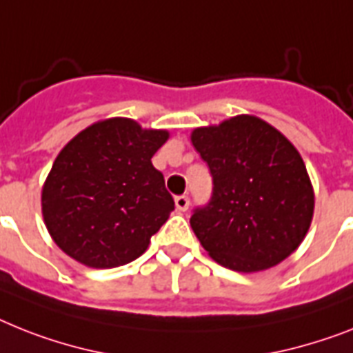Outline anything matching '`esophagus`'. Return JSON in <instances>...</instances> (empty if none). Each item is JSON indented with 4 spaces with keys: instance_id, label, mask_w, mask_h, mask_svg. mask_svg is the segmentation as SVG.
Masks as SVG:
<instances>
[{
    "instance_id": "34e87169",
    "label": "esophagus",
    "mask_w": 353,
    "mask_h": 353,
    "mask_svg": "<svg viewBox=\"0 0 353 353\" xmlns=\"http://www.w3.org/2000/svg\"><path fill=\"white\" fill-rule=\"evenodd\" d=\"M174 205H176V209L179 211H188L189 208V196H185V194H180V196L174 198Z\"/></svg>"
}]
</instances>
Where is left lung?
<instances>
[{"label":"left lung","mask_w":353,"mask_h":353,"mask_svg":"<svg viewBox=\"0 0 353 353\" xmlns=\"http://www.w3.org/2000/svg\"><path fill=\"white\" fill-rule=\"evenodd\" d=\"M191 142L209 165L212 196L191 227L212 260L238 272L281 263L307 236L314 189L283 133L252 115L196 128Z\"/></svg>","instance_id":"8db88e82"}]
</instances>
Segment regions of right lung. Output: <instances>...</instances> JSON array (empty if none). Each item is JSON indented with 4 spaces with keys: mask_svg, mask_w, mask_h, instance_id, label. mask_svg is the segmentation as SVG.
Wrapping results in <instances>:
<instances>
[{
    "mask_svg": "<svg viewBox=\"0 0 353 353\" xmlns=\"http://www.w3.org/2000/svg\"><path fill=\"white\" fill-rule=\"evenodd\" d=\"M170 139L124 117L99 121L61 150L41 193L52 240L92 269L137 260L174 209L151 157Z\"/></svg>",
    "mask_w": 353,
    "mask_h": 353,
    "instance_id": "1",
    "label": "right lung"
}]
</instances>
